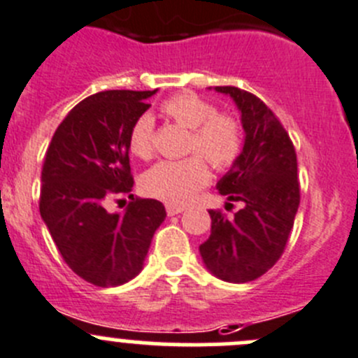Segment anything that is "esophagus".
Instances as JSON below:
<instances>
[{"mask_svg":"<svg viewBox=\"0 0 358 358\" xmlns=\"http://www.w3.org/2000/svg\"><path fill=\"white\" fill-rule=\"evenodd\" d=\"M183 210H185V208H183V206H178V204H166V211H168L169 217H173V215L182 213Z\"/></svg>","mask_w":358,"mask_h":358,"instance_id":"34e87169","label":"esophagus"}]
</instances>
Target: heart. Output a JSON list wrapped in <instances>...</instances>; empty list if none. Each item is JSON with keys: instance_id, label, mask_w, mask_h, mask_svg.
I'll return each mask as SVG.
<instances>
[{"instance_id": "obj_1", "label": "heart", "mask_w": 358, "mask_h": 358, "mask_svg": "<svg viewBox=\"0 0 358 358\" xmlns=\"http://www.w3.org/2000/svg\"><path fill=\"white\" fill-rule=\"evenodd\" d=\"M162 112L180 126L192 129L190 154H201L213 168L227 169L243 150V127L232 113L217 112L213 103L185 92L162 103ZM129 148L134 155L147 159L154 154V117L143 113L134 120L129 133ZM210 169L199 155L183 161H161L143 176V190L148 196L169 203H187L206 185Z\"/></svg>"}]
</instances>
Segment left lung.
Wrapping results in <instances>:
<instances>
[{"instance_id":"1","label":"left lung","mask_w":358,"mask_h":358,"mask_svg":"<svg viewBox=\"0 0 358 358\" xmlns=\"http://www.w3.org/2000/svg\"><path fill=\"white\" fill-rule=\"evenodd\" d=\"M215 91L234 101L245 131L241 155L217 189L243 208L234 218L210 210L211 234L199 253L213 276L246 283L269 271L289 241L301 199L297 157L287 131L257 96L229 85Z\"/></svg>"}]
</instances>
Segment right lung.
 <instances>
[{"mask_svg":"<svg viewBox=\"0 0 358 358\" xmlns=\"http://www.w3.org/2000/svg\"><path fill=\"white\" fill-rule=\"evenodd\" d=\"M155 91H105L80 101L59 124L41 169L40 215L64 262L85 282L119 287L140 275L166 210L134 199L108 213L112 194H129V133Z\"/></svg>","mask_w":358,"mask_h":358,"instance_id":"add662e5","label":"right lung"}]
</instances>
